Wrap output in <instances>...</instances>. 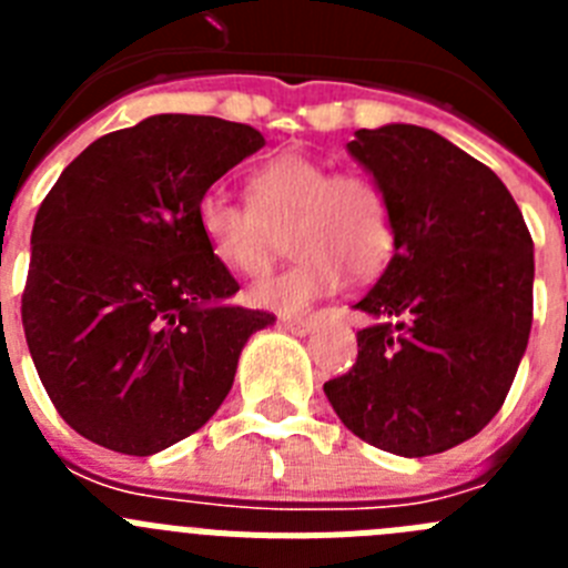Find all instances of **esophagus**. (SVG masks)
Returning a JSON list of instances; mask_svg holds the SVG:
<instances>
[{
	"label": "esophagus",
	"instance_id": "obj_1",
	"mask_svg": "<svg viewBox=\"0 0 568 568\" xmlns=\"http://www.w3.org/2000/svg\"><path fill=\"white\" fill-rule=\"evenodd\" d=\"M281 327L290 329V333H295V335H307V333H313L315 321L313 318H290V315H284V318H281Z\"/></svg>",
	"mask_w": 568,
	"mask_h": 568
}]
</instances>
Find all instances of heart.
Here are the masks:
<instances>
[{
	"label": "heart",
	"instance_id": "heart-1",
	"mask_svg": "<svg viewBox=\"0 0 568 568\" xmlns=\"http://www.w3.org/2000/svg\"><path fill=\"white\" fill-rule=\"evenodd\" d=\"M250 202L207 190L195 224L219 264L235 275H261L273 264L275 230L290 227V267L250 287L255 307L301 313L344 284V270L375 275L393 255L395 219L386 190L358 170L333 173L304 153H278L250 170Z\"/></svg>",
	"mask_w": 568,
	"mask_h": 568
}]
</instances>
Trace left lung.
Masks as SVG:
<instances>
[{
	"label": "left lung",
	"instance_id": "obj_1",
	"mask_svg": "<svg viewBox=\"0 0 568 568\" xmlns=\"http://www.w3.org/2000/svg\"><path fill=\"white\" fill-rule=\"evenodd\" d=\"M386 190L395 253L355 304L353 369L324 384L353 435L404 458L475 438L529 344L535 255L524 213L486 164L435 130L384 124L346 144Z\"/></svg>",
	"mask_w": 568,
	"mask_h": 568
}]
</instances>
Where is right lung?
<instances>
[{
	"instance_id": "obj_1",
	"label": "right lung",
	"mask_w": 568,
	"mask_h": 568,
	"mask_svg": "<svg viewBox=\"0 0 568 568\" xmlns=\"http://www.w3.org/2000/svg\"><path fill=\"white\" fill-rule=\"evenodd\" d=\"M264 148L250 124L162 113L62 170L30 233L22 327L42 386L82 438L153 455L202 429L273 313L227 304L195 204Z\"/></svg>"
}]
</instances>
